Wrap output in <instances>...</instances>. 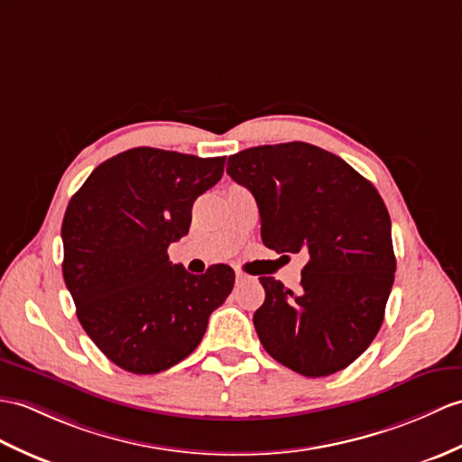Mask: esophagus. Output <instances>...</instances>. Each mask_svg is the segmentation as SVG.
I'll return each mask as SVG.
<instances>
[{
    "instance_id": "esophagus-1",
    "label": "esophagus",
    "mask_w": 462,
    "mask_h": 462,
    "mask_svg": "<svg viewBox=\"0 0 462 462\" xmlns=\"http://www.w3.org/2000/svg\"><path fill=\"white\" fill-rule=\"evenodd\" d=\"M252 280H254L252 275L244 273V272H240V270H236V283H245V282H252Z\"/></svg>"
}]
</instances>
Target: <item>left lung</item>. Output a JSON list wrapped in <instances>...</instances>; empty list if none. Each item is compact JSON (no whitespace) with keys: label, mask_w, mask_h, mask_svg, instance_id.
<instances>
[{"label":"left lung","mask_w":462,"mask_h":462,"mask_svg":"<svg viewBox=\"0 0 462 462\" xmlns=\"http://www.w3.org/2000/svg\"><path fill=\"white\" fill-rule=\"evenodd\" d=\"M226 173L260 208L262 240L305 252L301 293L260 277L254 313L263 348L309 378L345 370L370 346L393 285L392 222L376 187L317 145H260L228 157Z\"/></svg>","instance_id":"8db88e82"}]
</instances>
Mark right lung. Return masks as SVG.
I'll return each mask as SVG.
<instances>
[{
  "instance_id": "obj_1",
  "label": "right lung",
  "mask_w": 462,
  "mask_h": 462,
  "mask_svg": "<svg viewBox=\"0 0 462 462\" xmlns=\"http://www.w3.org/2000/svg\"><path fill=\"white\" fill-rule=\"evenodd\" d=\"M226 157L135 147L96 167L62 220V277L86 335L116 366L157 374L187 358L234 287V270L192 275L167 248Z\"/></svg>"
}]
</instances>
